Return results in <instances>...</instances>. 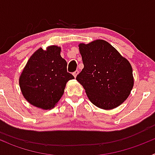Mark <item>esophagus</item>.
Returning <instances> with one entry per match:
<instances>
[{"label":"esophagus","mask_w":155,"mask_h":155,"mask_svg":"<svg viewBox=\"0 0 155 155\" xmlns=\"http://www.w3.org/2000/svg\"><path fill=\"white\" fill-rule=\"evenodd\" d=\"M78 73H79V71H74V72L73 75H74V78H76L77 75L78 74Z\"/></svg>","instance_id":"34e87169"}]
</instances>
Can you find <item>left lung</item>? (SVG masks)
<instances>
[{
    "mask_svg": "<svg viewBox=\"0 0 155 155\" xmlns=\"http://www.w3.org/2000/svg\"><path fill=\"white\" fill-rule=\"evenodd\" d=\"M84 68L76 78L91 102L100 109L118 107L134 87L131 64L109 42L97 39L78 45Z\"/></svg>",
    "mask_w": 155,
    "mask_h": 155,
    "instance_id": "8db88e82",
    "label": "left lung"
}]
</instances>
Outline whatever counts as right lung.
<instances>
[{
  "label": "right lung",
  "mask_w": 155,
  "mask_h": 155,
  "mask_svg": "<svg viewBox=\"0 0 155 155\" xmlns=\"http://www.w3.org/2000/svg\"><path fill=\"white\" fill-rule=\"evenodd\" d=\"M60 46L39 48L28 59L19 77L23 96L31 105L47 110L55 107L64 94L66 84L74 79L67 71V61Z\"/></svg>",
  "instance_id": "right-lung-1"
}]
</instances>
